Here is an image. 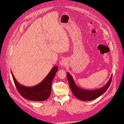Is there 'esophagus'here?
Wrapping results in <instances>:
<instances>
[{
	"mask_svg": "<svg viewBox=\"0 0 124 124\" xmlns=\"http://www.w3.org/2000/svg\"><path fill=\"white\" fill-rule=\"evenodd\" d=\"M60 65L61 67H64L67 65V61L66 59L63 58L60 61Z\"/></svg>",
	"mask_w": 124,
	"mask_h": 124,
	"instance_id": "esophagus-1",
	"label": "esophagus"
}]
</instances>
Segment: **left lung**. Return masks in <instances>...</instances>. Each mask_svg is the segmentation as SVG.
Listing matches in <instances>:
<instances>
[{"instance_id":"obj_1","label":"left lung","mask_w":124,"mask_h":124,"mask_svg":"<svg viewBox=\"0 0 124 124\" xmlns=\"http://www.w3.org/2000/svg\"><path fill=\"white\" fill-rule=\"evenodd\" d=\"M66 75L69 86L73 94L77 99L83 101H88L95 100L101 95L104 93H105L110 85L113 76V75H111L107 84L101 88L93 90H89L78 87L77 85L71 74L69 72H67Z\"/></svg>"}]
</instances>
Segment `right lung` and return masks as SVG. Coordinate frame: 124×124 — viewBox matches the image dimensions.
Wrapping results in <instances>:
<instances>
[{
	"mask_svg": "<svg viewBox=\"0 0 124 124\" xmlns=\"http://www.w3.org/2000/svg\"><path fill=\"white\" fill-rule=\"evenodd\" d=\"M58 69V66L53 67L48 74L40 83L32 86H26L19 83L15 78L11 71V73L16 86L19 94L27 100L41 101L47 100L50 96L52 82Z\"/></svg>",
	"mask_w": 124,
	"mask_h": 124,
	"instance_id": "right-lung-1",
	"label": "right lung"
}]
</instances>
